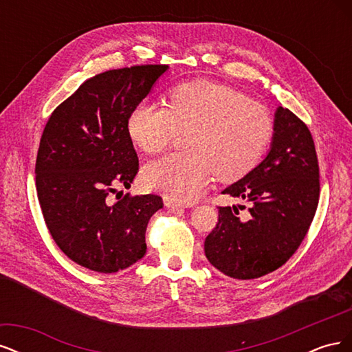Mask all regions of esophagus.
Segmentation results:
<instances>
[{"instance_id":"obj_1","label":"esophagus","mask_w":352,"mask_h":352,"mask_svg":"<svg viewBox=\"0 0 352 352\" xmlns=\"http://www.w3.org/2000/svg\"><path fill=\"white\" fill-rule=\"evenodd\" d=\"M164 206L167 208H170V210H177V208H182L184 207V204H180V202L173 201V199H168V198L164 199Z\"/></svg>"}]
</instances>
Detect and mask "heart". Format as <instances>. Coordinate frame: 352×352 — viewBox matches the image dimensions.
Returning a JSON list of instances; mask_svg holds the SVG:
<instances>
[{"label": "heart", "mask_w": 352, "mask_h": 352, "mask_svg": "<svg viewBox=\"0 0 352 352\" xmlns=\"http://www.w3.org/2000/svg\"><path fill=\"white\" fill-rule=\"evenodd\" d=\"M179 131H189V151L146 164L144 180L170 199L194 202L214 175L233 180L258 163L272 140L273 119L260 102L207 80L173 88L168 107L142 100L127 117L132 141L150 154L164 151Z\"/></svg>", "instance_id": "b5f03b06"}]
</instances>
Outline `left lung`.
I'll list each match as a JSON object with an SVG mask.
<instances>
[{
  "label": "left lung",
  "instance_id": "1",
  "mask_svg": "<svg viewBox=\"0 0 352 352\" xmlns=\"http://www.w3.org/2000/svg\"><path fill=\"white\" fill-rule=\"evenodd\" d=\"M318 163L308 127L287 109L274 111L265 157L223 194L251 202L219 207V221L206 238L207 260L233 279H255L283 265L307 235L318 204Z\"/></svg>",
  "mask_w": 352,
  "mask_h": 352
}]
</instances>
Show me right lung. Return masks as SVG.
Segmentation results:
<instances>
[{
    "instance_id": "right-lung-1",
    "label": "right lung",
    "mask_w": 352,
    "mask_h": 352,
    "mask_svg": "<svg viewBox=\"0 0 352 352\" xmlns=\"http://www.w3.org/2000/svg\"><path fill=\"white\" fill-rule=\"evenodd\" d=\"M167 70L154 65L100 73L47 122L35 166L38 199L52 239L82 267L116 273L146 252L148 221L163 199L109 197L117 186L131 188L140 167L127 117Z\"/></svg>"
}]
</instances>
